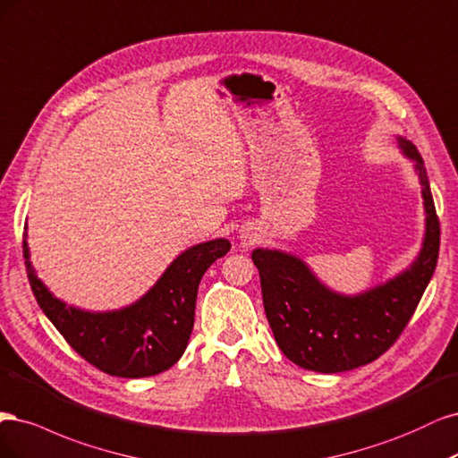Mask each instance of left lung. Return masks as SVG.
<instances>
[{
    "label": "left lung",
    "instance_id": "left-lung-1",
    "mask_svg": "<svg viewBox=\"0 0 458 458\" xmlns=\"http://www.w3.org/2000/svg\"><path fill=\"white\" fill-rule=\"evenodd\" d=\"M395 140L415 167L426 215L422 247L403 272L358 294H344L321 284L297 255L262 247L250 253L276 343L308 371L343 373L382 356L405 329L434 276L439 220L430 182L415 144L402 137Z\"/></svg>",
    "mask_w": 458,
    "mask_h": 458
}]
</instances>
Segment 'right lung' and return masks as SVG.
<instances>
[{
	"mask_svg": "<svg viewBox=\"0 0 458 458\" xmlns=\"http://www.w3.org/2000/svg\"><path fill=\"white\" fill-rule=\"evenodd\" d=\"M22 250L34 297L66 343L100 371L142 378L164 373L181 360L194 327L201 277L216 259L228 253L230 242L218 238L188 247L148 293L110 312H89L56 299L32 267L26 233Z\"/></svg>",
	"mask_w": 458,
	"mask_h": 458,
	"instance_id": "obj_1",
	"label": "right lung"
}]
</instances>
